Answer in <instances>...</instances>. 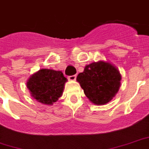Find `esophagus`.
I'll return each mask as SVG.
<instances>
[{"label": "esophagus", "instance_id": "34e87169", "mask_svg": "<svg viewBox=\"0 0 149 149\" xmlns=\"http://www.w3.org/2000/svg\"><path fill=\"white\" fill-rule=\"evenodd\" d=\"M68 79H69V80H70V81H74V80H76V79H77V76H76V75L70 76V77H68Z\"/></svg>", "mask_w": 149, "mask_h": 149}]
</instances>
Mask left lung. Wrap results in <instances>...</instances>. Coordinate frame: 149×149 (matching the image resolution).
<instances>
[{"mask_svg":"<svg viewBox=\"0 0 149 149\" xmlns=\"http://www.w3.org/2000/svg\"><path fill=\"white\" fill-rule=\"evenodd\" d=\"M121 75L115 65L106 61L86 65L77 80L89 100L96 105H104L113 99L119 91Z\"/></svg>","mask_w":149,"mask_h":149,"instance_id":"8db88e82","label":"left lung"}]
</instances>
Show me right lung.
<instances>
[{"label": "right lung", "instance_id": "obj_1", "mask_svg": "<svg viewBox=\"0 0 149 149\" xmlns=\"http://www.w3.org/2000/svg\"><path fill=\"white\" fill-rule=\"evenodd\" d=\"M67 79L62 71L42 69L29 77L27 87L34 99L42 104L52 105L63 95Z\"/></svg>", "mask_w": 149, "mask_h": 149}]
</instances>
